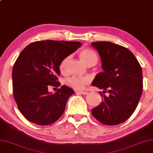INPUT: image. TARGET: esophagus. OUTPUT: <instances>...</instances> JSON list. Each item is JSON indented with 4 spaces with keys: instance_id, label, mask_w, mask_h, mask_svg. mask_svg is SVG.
Masks as SVG:
<instances>
[{
    "instance_id": "esophagus-1",
    "label": "esophagus",
    "mask_w": 153,
    "mask_h": 153,
    "mask_svg": "<svg viewBox=\"0 0 153 153\" xmlns=\"http://www.w3.org/2000/svg\"><path fill=\"white\" fill-rule=\"evenodd\" d=\"M77 92L80 93V94H83V95H86V94H88V92H85V91H77Z\"/></svg>"
}]
</instances>
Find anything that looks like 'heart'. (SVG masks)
I'll list each match as a JSON object with an SVG mask.
<instances>
[{"label":"heart","mask_w":153,"mask_h":153,"mask_svg":"<svg viewBox=\"0 0 153 153\" xmlns=\"http://www.w3.org/2000/svg\"><path fill=\"white\" fill-rule=\"evenodd\" d=\"M81 59L83 60V61L85 64L94 63L96 64L98 61V57L94 51L92 50L89 48H85V49L82 50L80 53ZM70 56H68L63 58L61 61L60 63H59V70L61 72H64L66 70V67H67V63L69 60ZM90 79L88 77H78V76H72L70 78H68L65 80V84L69 86L70 88H74L76 90H81L89 83Z\"/></svg>","instance_id":"heart-1"}]
</instances>
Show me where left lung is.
<instances>
[{"instance_id":"obj_1","label":"left lung","mask_w":153,"mask_h":153,"mask_svg":"<svg viewBox=\"0 0 153 153\" xmlns=\"http://www.w3.org/2000/svg\"><path fill=\"white\" fill-rule=\"evenodd\" d=\"M101 57L103 71L92 81L93 86L103 89V101L92 110L99 122L114 126L123 123L135 110L143 90V75L134 55L123 46L111 42H92Z\"/></svg>"}]
</instances>
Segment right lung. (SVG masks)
<instances>
[{"mask_svg": "<svg viewBox=\"0 0 153 153\" xmlns=\"http://www.w3.org/2000/svg\"><path fill=\"white\" fill-rule=\"evenodd\" d=\"M80 42H33L21 52L12 70L13 94L21 114L40 126L52 124L61 117L74 90L61 86L55 94L49 85L59 87V63L81 47Z\"/></svg>", "mask_w": 153, "mask_h": 153, "instance_id": "add662e5", "label": "right lung"}]
</instances>
